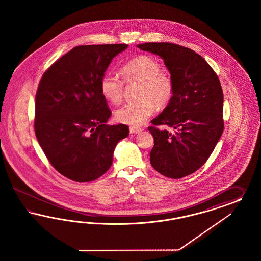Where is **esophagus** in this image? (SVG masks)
Returning a JSON list of instances; mask_svg holds the SVG:
<instances>
[{
    "instance_id": "obj_1",
    "label": "esophagus",
    "mask_w": 261,
    "mask_h": 261,
    "mask_svg": "<svg viewBox=\"0 0 261 261\" xmlns=\"http://www.w3.org/2000/svg\"><path fill=\"white\" fill-rule=\"evenodd\" d=\"M129 130H130L131 134H139V133L142 132L143 129L140 128V127L131 126L129 128Z\"/></svg>"
}]
</instances>
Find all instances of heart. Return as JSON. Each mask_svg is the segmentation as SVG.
I'll list each match as a JSON object with an SVG mask.
<instances>
[{
    "mask_svg": "<svg viewBox=\"0 0 261 261\" xmlns=\"http://www.w3.org/2000/svg\"><path fill=\"white\" fill-rule=\"evenodd\" d=\"M162 66L149 56H139L131 59L120 69L127 84H140L137 102L126 103L115 112V119L119 122L141 125L150 118L155 110L166 107L174 94V82L166 71H161ZM100 92L103 97L112 103H119L124 92V85L118 77L105 74L100 80Z\"/></svg>",
    "mask_w": 261,
    "mask_h": 261,
    "instance_id": "b5f03b06",
    "label": "heart"
}]
</instances>
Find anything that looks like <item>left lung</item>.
Instances as JSON below:
<instances>
[{
    "label": "left lung",
    "mask_w": 261,
    "mask_h": 261,
    "mask_svg": "<svg viewBox=\"0 0 261 261\" xmlns=\"http://www.w3.org/2000/svg\"><path fill=\"white\" fill-rule=\"evenodd\" d=\"M137 47L164 59L174 82L170 102L148 130L154 138L150 163L159 173L180 179L206 162L224 129L223 91L217 74L189 47L172 43H145ZM169 126L172 133L159 129Z\"/></svg>",
    "instance_id": "left-lung-1"
}]
</instances>
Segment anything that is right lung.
<instances>
[{
	"mask_svg": "<svg viewBox=\"0 0 261 261\" xmlns=\"http://www.w3.org/2000/svg\"><path fill=\"white\" fill-rule=\"evenodd\" d=\"M126 44L73 47L53 64L35 95L34 131L50 165L66 178L94 181L112 166L125 124L108 125L111 111L100 80Z\"/></svg>",
	"mask_w": 261,
	"mask_h": 261,
	"instance_id": "obj_1",
	"label": "right lung"
}]
</instances>
